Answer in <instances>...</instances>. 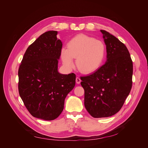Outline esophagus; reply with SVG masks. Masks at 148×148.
Here are the masks:
<instances>
[{"mask_svg":"<svg viewBox=\"0 0 148 148\" xmlns=\"http://www.w3.org/2000/svg\"><path fill=\"white\" fill-rule=\"evenodd\" d=\"M75 81H76V82L77 84H80V82H81V79H80L79 77H77Z\"/></svg>","mask_w":148,"mask_h":148,"instance_id":"34e87169","label":"esophagus"}]
</instances>
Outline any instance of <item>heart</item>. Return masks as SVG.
Returning a JSON list of instances; mask_svg holds the SVG:
<instances>
[{
    "label": "heart",
    "mask_w": 148,
    "mask_h": 148,
    "mask_svg": "<svg viewBox=\"0 0 148 148\" xmlns=\"http://www.w3.org/2000/svg\"><path fill=\"white\" fill-rule=\"evenodd\" d=\"M105 55V47L100 40L86 34H80L72 38L67 44V49L62 48L61 57L67 69L74 66L73 58H76V66L83 74H90L102 64Z\"/></svg>",
    "instance_id": "1"
}]
</instances>
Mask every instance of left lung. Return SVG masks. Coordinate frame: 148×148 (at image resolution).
Here are the masks:
<instances>
[{
    "label": "left lung",
    "instance_id": "left-lung-1",
    "mask_svg": "<svg viewBox=\"0 0 148 148\" xmlns=\"http://www.w3.org/2000/svg\"><path fill=\"white\" fill-rule=\"evenodd\" d=\"M107 61L94 73L81 77L84 105L94 118L115 115L122 107L132 86L133 63L125 45L105 30Z\"/></svg>",
    "mask_w": 148,
    "mask_h": 148
}]
</instances>
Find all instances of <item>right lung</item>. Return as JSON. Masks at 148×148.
Instances as JSON below:
<instances>
[{"label": "right lung", "instance_id": "right-lung-1", "mask_svg": "<svg viewBox=\"0 0 148 148\" xmlns=\"http://www.w3.org/2000/svg\"><path fill=\"white\" fill-rule=\"evenodd\" d=\"M57 31L41 34L27 49L18 70L19 95L34 117L51 121L64 109V100L74 88L75 74L58 72L62 43Z\"/></svg>", "mask_w": 148, "mask_h": 148}]
</instances>
